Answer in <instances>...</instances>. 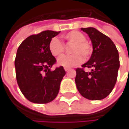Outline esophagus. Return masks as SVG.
<instances>
[{
	"instance_id": "obj_1",
	"label": "esophagus",
	"mask_w": 129,
	"mask_h": 129,
	"mask_svg": "<svg viewBox=\"0 0 129 129\" xmlns=\"http://www.w3.org/2000/svg\"><path fill=\"white\" fill-rule=\"evenodd\" d=\"M64 69H65V71H66V72H68V71H69V70H70L71 69H70V68H68V67H65Z\"/></svg>"
}]
</instances>
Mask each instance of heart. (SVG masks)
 I'll return each mask as SVG.
<instances>
[{
    "label": "heart",
    "mask_w": 129,
    "mask_h": 129,
    "mask_svg": "<svg viewBox=\"0 0 129 129\" xmlns=\"http://www.w3.org/2000/svg\"><path fill=\"white\" fill-rule=\"evenodd\" d=\"M63 38L69 45H72L70 48V52L72 54L64 55L61 57L57 63L64 67H72L80 64L85 59L90 57L92 52V47L90 42L86 40L84 34L78 30L70 31L63 36ZM48 48L51 54L59 57L64 53L65 46L63 43L57 38H53L49 42Z\"/></svg>",
    "instance_id": "1"
}]
</instances>
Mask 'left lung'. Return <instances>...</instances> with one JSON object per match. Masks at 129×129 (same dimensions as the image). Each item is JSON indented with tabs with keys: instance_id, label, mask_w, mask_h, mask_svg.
Wrapping results in <instances>:
<instances>
[{
	"instance_id": "8db88e82",
	"label": "left lung",
	"mask_w": 129,
	"mask_h": 129,
	"mask_svg": "<svg viewBox=\"0 0 129 129\" xmlns=\"http://www.w3.org/2000/svg\"><path fill=\"white\" fill-rule=\"evenodd\" d=\"M92 43V53L88 62L76 69L75 84L80 94L90 100H101L113 90L119 68V53L113 41L93 27L81 28ZM84 68L92 69L84 71Z\"/></svg>"
}]
</instances>
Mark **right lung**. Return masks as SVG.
Segmentation results:
<instances>
[{
  "mask_svg": "<svg viewBox=\"0 0 129 129\" xmlns=\"http://www.w3.org/2000/svg\"><path fill=\"white\" fill-rule=\"evenodd\" d=\"M60 31L44 30L25 39L19 45L15 59V76L19 89L31 102L46 104L57 95L66 75L62 66L51 70L57 60L48 45Z\"/></svg>",
  "mask_w": 129,
  "mask_h": 129,
  "instance_id": "1",
  "label": "right lung"
}]
</instances>
